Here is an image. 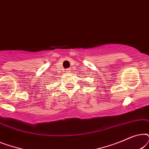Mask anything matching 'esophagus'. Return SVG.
<instances>
[{
  "label": "esophagus",
  "instance_id": "esophagus-1",
  "mask_svg": "<svg viewBox=\"0 0 149 149\" xmlns=\"http://www.w3.org/2000/svg\"><path fill=\"white\" fill-rule=\"evenodd\" d=\"M65 72L68 73V72H70V68H66V70H65Z\"/></svg>",
  "mask_w": 149,
  "mask_h": 149
}]
</instances>
